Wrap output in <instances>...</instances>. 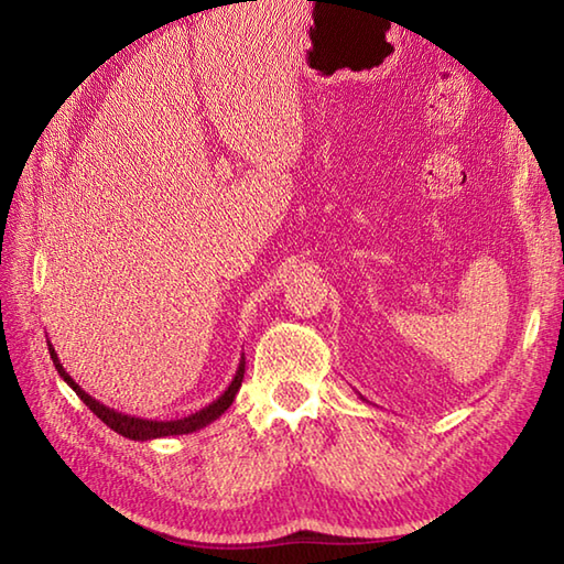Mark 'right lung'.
<instances>
[{
    "label": "right lung",
    "instance_id": "add662e5",
    "mask_svg": "<svg viewBox=\"0 0 564 564\" xmlns=\"http://www.w3.org/2000/svg\"><path fill=\"white\" fill-rule=\"evenodd\" d=\"M47 351H51V358H53L59 378H63L67 386L77 392V398L84 404H87L89 410L97 414L106 426L113 429L116 434H121L130 441H152V438H164V436H182V434H191V431H198L203 426H208L210 422H215V419H220V414L227 412V406L235 402V394L239 392V388H242V378H245V354H242V358H239V366L235 370L232 382L227 386V390L220 394L218 400H213L210 404L203 406V410L188 414V416L170 419V422H158V419H140V416L116 412V410H111V406H106L99 400H94L89 392H84L77 386V382L72 380V376L63 368V364H59V358H57L51 341H47Z\"/></svg>",
    "mask_w": 564,
    "mask_h": 564
}]
</instances>
